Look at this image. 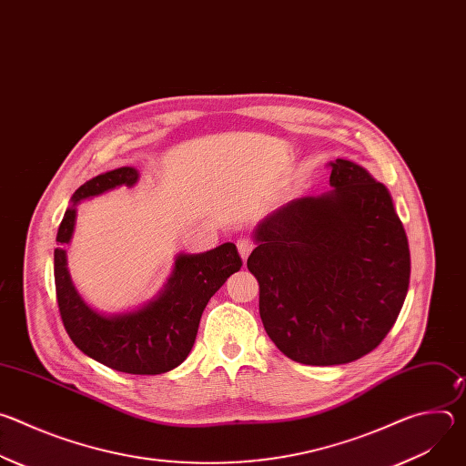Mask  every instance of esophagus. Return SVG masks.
<instances>
[{
    "label": "esophagus",
    "instance_id": "esophagus-1",
    "mask_svg": "<svg viewBox=\"0 0 466 466\" xmlns=\"http://www.w3.org/2000/svg\"><path fill=\"white\" fill-rule=\"evenodd\" d=\"M252 248H254L252 239H248V238H241V239H238V250H239V256L243 258V261L248 258V254L252 252Z\"/></svg>",
    "mask_w": 466,
    "mask_h": 466
}]
</instances>
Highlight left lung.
I'll list each match as a JSON object with an SVG mask.
<instances>
[{
	"mask_svg": "<svg viewBox=\"0 0 466 466\" xmlns=\"http://www.w3.org/2000/svg\"><path fill=\"white\" fill-rule=\"evenodd\" d=\"M328 193L265 218L247 259L259 317L282 354L304 365H343L374 350L410 288V245L387 187L338 158Z\"/></svg>",
	"mask_w": 466,
	"mask_h": 466,
	"instance_id": "obj_1",
	"label": "left lung"
}]
</instances>
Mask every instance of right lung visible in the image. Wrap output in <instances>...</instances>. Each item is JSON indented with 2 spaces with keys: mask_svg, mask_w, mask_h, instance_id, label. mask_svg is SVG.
<instances>
[{
  "mask_svg": "<svg viewBox=\"0 0 466 466\" xmlns=\"http://www.w3.org/2000/svg\"><path fill=\"white\" fill-rule=\"evenodd\" d=\"M138 171L117 167L85 182L72 197L56 232L58 245L70 243L76 227V205L117 186H135ZM234 243H223L203 254H178L164 291L147 306L117 315L92 309L77 293L66 250L55 248V289L60 319L76 347L88 358L127 374H162L178 367L189 354L208 300L241 269Z\"/></svg>",
  "mask_w": 466,
  "mask_h": 466,
  "instance_id": "add662e5",
  "label": "right lung"
}]
</instances>
